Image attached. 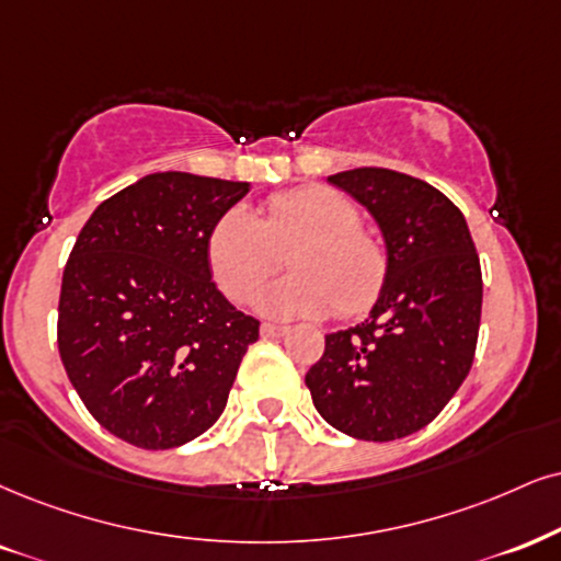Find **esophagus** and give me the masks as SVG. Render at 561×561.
<instances>
[{
    "mask_svg": "<svg viewBox=\"0 0 561 561\" xmlns=\"http://www.w3.org/2000/svg\"><path fill=\"white\" fill-rule=\"evenodd\" d=\"M260 333H262V337H280V335H286V333H288V328H286V324H273V322H262Z\"/></svg>",
    "mask_w": 561,
    "mask_h": 561,
    "instance_id": "34e87169",
    "label": "esophagus"
}]
</instances>
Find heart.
Returning a JSON list of instances; mask_svg holds the SVG:
<instances>
[{
    "label": "heart",
    "instance_id": "1",
    "mask_svg": "<svg viewBox=\"0 0 561 561\" xmlns=\"http://www.w3.org/2000/svg\"><path fill=\"white\" fill-rule=\"evenodd\" d=\"M288 252L286 278L254 296V307L275 320L320 317L335 309L341 320L369 312L385 291L390 257L362 226L354 199L328 186L278 192L257 218L233 205L207 233V267L228 299L244 304Z\"/></svg>",
    "mask_w": 561,
    "mask_h": 561
}]
</instances>
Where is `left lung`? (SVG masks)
<instances>
[{"mask_svg":"<svg viewBox=\"0 0 561 561\" xmlns=\"http://www.w3.org/2000/svg\"><path fill=\"white\" fill-rule=\"evenodd\" d=\"M387 244L385 291L369 320L324 335L307 371L320 416L348 437L392 442L439 416L471 371L481 324V262L466 218L432 184L400 171H341Z\"/></svg>","mask_w":561,"mask_h":561,"instance_id":"left-lung-1","label":"left lung"}]
</instances>
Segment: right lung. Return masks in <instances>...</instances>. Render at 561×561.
<instances>
[{
	"label": "right lung",
	"mask_w": 561,
	"mask_h": 561,
	"mask_svg": "<svg viewBox=\"0 0 561 561\" xmlns=\"http://www.w3.org/2000/svg\"><path fill=\"white\" fill-rule=\"evenodd\" d=\"M247 182L163 171L103 199L61 275L57 343L69 382L129 445L171 449L224 413L260 322L218 291L207 233Z\"/></svg>",
	"instance_id": "right-lung-1"
}]
</instances>
